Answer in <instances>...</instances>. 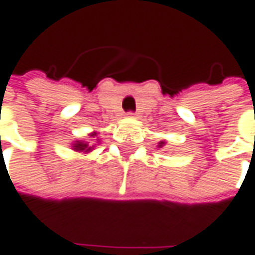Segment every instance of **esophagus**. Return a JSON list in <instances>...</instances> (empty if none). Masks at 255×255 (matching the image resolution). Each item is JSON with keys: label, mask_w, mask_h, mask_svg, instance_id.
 Returning a JSON list of instances; mask_svg holds the SVG:
<instances>
[{"label": "esophagus", "mask_w": 255, "mask_h": 255, "mask_svg": "<svg viewBox=\"0 0 255 255\" xmlns=\"http://www.w3.org/2000/svg\"><path fill=\"white\" fill-rule=\"evenodd\" d=\"M127 116H128V117H135V116H137V114H135L134 111H128Z\"/></svg>", "instance_id": "esophagus-1"}]
</instances>
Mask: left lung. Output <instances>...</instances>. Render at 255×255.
<instances>
[{"instance_id":"left-lung-1","label":"left lung","mask_w":255,"mask_h":255,"mask_svg":"<svg viewBox=\"0 0 255 255\" xmlns=\"http://www.w3.org/2000/svg\"><path fill=\"white\" fill-rule=\"evenodd\" d=\"M160 144H161V145H160V147H162V142H160Z\"/></svg>"}]
</instances>
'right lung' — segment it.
<instances>
[{
  "instance_id": "right-lung-1",
  "label": "right lung",
  "mask_w": 255,
  "mask_h": 255,
  "mask_svg": "<svg viewBox=\"0 0 255 255\" xmlns=\"http://www.w3.org/2000/svg\"><path fill=\"white\" fill-rule=\"evenodd\" d=\"M74 149L75 151H90L91 149V147L88 145V142H80V141H77L75 144H74Z\"/></svg>"
}]
</instances>
